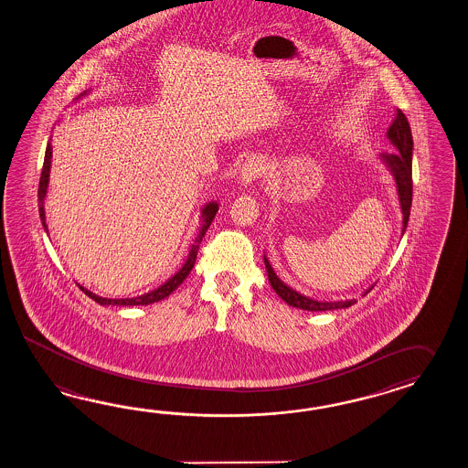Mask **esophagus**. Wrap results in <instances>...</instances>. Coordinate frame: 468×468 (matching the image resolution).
Listing matches in <instances>:
<instances>
[{"label": "esophagus", "instance_id": "esophagus-1", "mask_svg": "<svg viewBox=\"0 0 468 468\" xmlns=\"http://www.w3.org/2000/svg\"><path fill=\"white\" fill-rule=\"evenodd\" d=\"M263 161L260 157H251L248 159L239 173V183L242 186H250L258 178H261L263 175Z\"/></svg>", "mask_w": 468, "mask_h": 468}]
</instances>
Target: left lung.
Wrapping results in <instances>:
<instances>
[{"label":"left lung","mask_w":468,"mask_h":468,"mask_svg":"<svg viewBox=\"0 0 468 468\" xmlns=\"http://www.w3.org/2000/svg\"><path fill=\"white\" fill-rule=\"evenodd\" d=\"M387 139L396 147L397 153H384V154H380V161L384 163L385 168L390 171V175L396 180L399 205H400V212H402V236H404L406 228H408L409 216H410V204H412V147H414V143H412V133H410L408 117L399 108H397L396 119L387 131ZM264 266H266L270 285L278 293V297L285 300L288 305H292V307H297L302 311L319 312L346 309V307H351L353 303H356L355 299L321 302V300L305 297V295L299 293L297 290L288 287L287 283H283L276 276L275 270H273V266L270 264L266 256H264ZM372 288H367L363 295H367Z\"/></svg>","instance_id":"1"}]
</instances>
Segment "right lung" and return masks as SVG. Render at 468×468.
Masks as SVG:
<instances>
[{
  "label": "right lung",
  "instance_id": "add662e5",
  "mask_svg": "<svg viewBox=\"0 0 468 468\" xmlns=\"http://www.w3.org/2000/svg\"><path fill=\"white\" fill-rule=\"evenodd\" d=\"M88 93L90 91H84V93H81V96L88 95ZM50 159H52V144L48 143V149H46V157H44V168H42L40 183H38V216H40L42 226H44V230L48 234V224H46V207H44V202H46V197H48ZM217 212H218V204L217 202H208V204H205L202 207V210H200V230H198V236L193 240L192 248H190V252H188L185 263H183V266L175 275L168 278L163 285H159L154 290L147 292L144 295L133 297V299H105V297H100V295H96L93 292H90L88 288L81 287V285H80V288L83 290L90 299L95 300L100 305L133 307V305H149V303H154V302H159V300L166 299L176 288L180 287L181 283L185 282V278L190 275L195 260H197V252H198V248H200V242L204 239L205 232H207V229L210 228V224H212Z\"/></svg>",
  "mask_w": 468,
  "mask_h": 468
}]
</instances>
